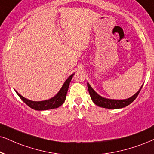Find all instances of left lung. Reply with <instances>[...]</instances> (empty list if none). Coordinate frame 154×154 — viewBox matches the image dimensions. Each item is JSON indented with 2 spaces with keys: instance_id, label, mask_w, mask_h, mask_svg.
Returning <instances> with one entry per match:
<instances>
[{
  "instance_id": "left-lung-1",
  "label": "left lung",
  "mask_w": 154,
  "mask_h": 154,
  "mask_svg": "<svg viewBox=\"0 0 154 154\" xmlns=\"http://www.w3.org/2000/svg\"><path fill=\"white\" fill-rule=\"evenodd\" d=\"M139 89V90L135 94H134L133 96L130 97V98L126 99V100H110V99H106L104 98V97H101L100 95H99L95 91L94 89H92L89 84L87 82V87H88V90L89 95H90L91 100L93 101V102L95 104L97 105L98 106H100V107L106 108V109H120L125 107V106H128L131 104V102H133L135 99L137 98L138 94H139L140 91L142 88Z\"/></svg>"
}]
</instances>
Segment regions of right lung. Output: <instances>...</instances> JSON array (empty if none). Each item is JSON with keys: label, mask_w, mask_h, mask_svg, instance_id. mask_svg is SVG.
I'll use <instances>...</instances> for the list:
<instances>
[{"label": "right lung", "mask_w": 154, "mask_h": 154, "mask_svg": "<svg viewBox=\"0 0 154 154\" xmlns=\"http://www.w3.org/2000/svg\"><path fill=\"white\" fill-rule=\"evenodd\" d=\"M74 74L69 76L68 78L66 79L65 83L63 84V87H61L60 90L58 91V93L55 96L50 99V100L40 101V102H35V101L29 100L28 99L23 97L22 95L19 94L17 91H15L19 97L24 102L25 104L30 106V108L33 109L35 110L38 111H43L48 109H55L59 107L62 104L65 102L66 99V95H67L68 88H69V83H70L71 79L72 78Z\"/></svg>", "instance_id": "add662e5"}]
</instances>
